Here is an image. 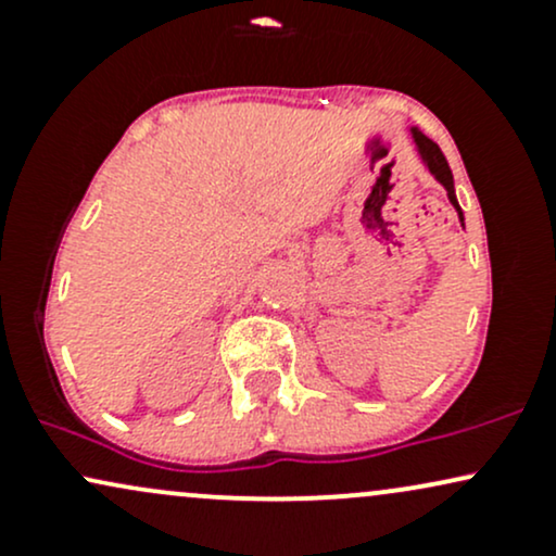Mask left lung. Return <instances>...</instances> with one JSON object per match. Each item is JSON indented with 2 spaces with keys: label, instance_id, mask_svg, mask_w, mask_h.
<instances>
[{
  "label": "left lung",
  "instance_id": "obj_1",
  "mask_svg": "<svg viewBox=\"0 0 556 556\" xmlns=\"http://www.w3.org/2000/svg\"><path fill=\"white\" fill-rule=\"evenodd\" d=\"M410 132H413V140H416V149H418L420 159H424L426 169H429L431 175L444 185L446 198H450V203L455 206V212H457V216H460V222H465L463 219V208H460V203H457V195H455V180H452V169H450V164H446L442 149H439V146L433 143L431 138H426L424 132L418 130V127H410Z\"/></svg>",
  "mask_w": 556,
  "mask_h": 556
}]
</instances>
